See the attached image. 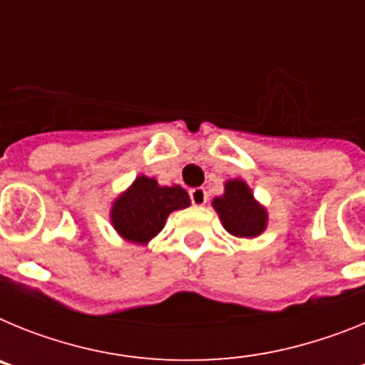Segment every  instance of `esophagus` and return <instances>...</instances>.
<instances>
[{"mask_svg": "<svg viewBox=\"0 0 365 365\" xmlns=\"http://www.w3.org/2000/svg\"><path fill=\"white\" fill-rule=\"evenodd\" d=\"M190 199H192L193 205L202 206L208 201V192L205 188H192L190 190Z\"/></svg>", "mask_w": 365, "mask_h": 365, "instance_id": "esophagus-1", "label": "esophagus"}]
</instances>
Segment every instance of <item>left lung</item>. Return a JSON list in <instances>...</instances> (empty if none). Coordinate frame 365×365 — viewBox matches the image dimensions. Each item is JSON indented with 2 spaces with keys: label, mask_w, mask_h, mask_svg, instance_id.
<instances>
[{
  "label": "left lung",
  "mask_w": 365,
  "mask_h": 365,
  "mask_svg": "<svg viewBox=\"0 0 365 365\" xmlns=\"http://www.w3.org/2000/svg\"><path fill=\"white\" fill-rule=\"evenodd\" d=\"M214 208L222 227L237 237H256L267 227V210L254 201L245 180L234 179L225 185V195L214 199Z\"/></svg>",
  "instance_id": "1"
}]
</instances>
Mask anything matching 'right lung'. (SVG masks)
Masks as SVG:
<instances>
[{
	"label": "right lung",
	"mask_w": 365,
	"mask_h": 365,
	"mask_svg": "<svg viewBox=\"0 0 365 365\" xmlns=\"http://www.w3.org/2000/svg\"><path fill=\"white\" fill-rule=\"evenodd\" d=\"M190 206L180 186H159L150 177H137L128 192L113 202L111 222L115 230L131 243H148L164 228L173 210Z\"/></svg>",
	"instance_id": "right-lung-1"
}]
</instances>
